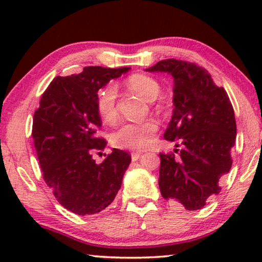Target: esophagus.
Returning <instances> with one entry per match:
<instances>
[{
  "label": "esophagus",
  "instance_id": "1",
  "mask_svg": "<svg viewBox=\"0 0 262 262\" xmlns=\"http://www.w3.org/2000/svg\"><path fill=\"white\" fill-rule=\"evenodd\" d=\"M142 156V154L141 152H132L131 154V159H132V161H137V160H139V157Z\"/></svg>",
  "mask_w": 262,
  "mask_h": 262
}]
</instances>
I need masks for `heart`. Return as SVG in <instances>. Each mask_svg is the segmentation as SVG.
Listing matches in <instances>:
<instances>
[{"label":"heart","instance_id":"heart-1","mask_svg":"<svg viewBox=\"0 0 262 262\" xmlns=\"http://www.w3.org/2000/svg\"><path fill=\"white\" fill-rule=\"evenodd\" d=\"M127 88L146 101H154L160 93V84L155 78L143 74H135L127 78ZM118 91L113 83L102 87L96 96V110L105 121L112 123L117 119ZM157 130L154 120L142 123H124L112 135V143L117 148L128 150H144L151 143Z\"/></svg>","mask_w":262,"mask_h":262}]
</instances>
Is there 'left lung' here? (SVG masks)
Returning <instances> with one entry per match:
<instances>
[{
  "label": "left lung",
  "instance_id": "1",
  "mask_svg": "<svg viewBox=\"0 0 262 262\" xmlns=\"http://www.w3.org/2000/svg\"><path fill=\"white\" fill-rule=\"evenodd\" d=\"M145 71L173 77L174 110L163 137L182 145L179 159L160 154L161 194L177 207L200 210L221 192L220 180L231 168L234 108L224 88L194 63L164 59Z\"/></svg>",
  "mask_w": 262,
  "mask_h": 262
}]
</instances>
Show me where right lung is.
Segmentation results:
<instances>
[{
    "label": "right lung",
    "mask_w": 262,
    "mask_h": 262,
    "mask_svg": "<svg viewBox=\"0 0 262 262\" xmlns=\"http://www.w3.org/2000/svg\"><path fill=\"white\" fill-rule=\"evenodd\" d=\"M128 70L87 67L81 74L57 76L34 113L32 137L42 177L60 205L78 216L98 213L113 202L131 162L119 149L100 164L93 160L106 146L95 136L101 126L98 92Z\"/></svg>",
    "instance_id": "obj_1"
}]
</instances>
